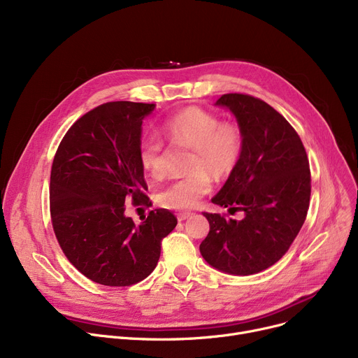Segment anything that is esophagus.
I'll list each match as a JSON object with an SVG mask.
<instances>
[{
  "mask_svg": "<svg viewBox=\"0 0 358 358\" xmlns=\"http://www.w3.org/2000/svg\"><path fill=\"white\" fill-rule=\"evenodd\" d=\"M192 215H193L192 212H178L177 213V219H178V222H182L185 219H189Z\"/></svg>",
  "mask_w": 358,
  "mask_h": 358,
  "instance_id": "esophagus-1",
  "label": "esophagus"
}]
</instances>
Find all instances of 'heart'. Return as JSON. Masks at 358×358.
Returning a JSON list of instances; mask_svg holds the SVG:
<instances>
[{"label": "heart", "mask_w": 358, "mask_h": 358, "mask_svg": "<svg viewBox=\"0 0 358 358\" xmlns=\"http://www.w3.org/2000/svg\"><path fill=\"white\" fill-rule=\"evenodd\" d=\"M161 130L171 142L193 149L189 164L193 173L169 185L157 200L168 209H193L210 192V176L215 180L227 178L238 165L243 149L242 130L235 123H222L213 113L200 107H187L176 113L164 122ZM139 158L150 178H165L162 145L158 141H143Z\"/></svg>", "instance_id": "obj_1"}]
</instances>
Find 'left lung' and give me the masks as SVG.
Segmentation results:
<instances>
[{
  "label": "left lung",
  "mask_w": 358,
  "mask_h": 358,
  "mask_svg": "<svg viewBox=\"0 0 358 358\" xmlns=\"http://www.w3.org/2000/svg\"><path fill=\"white\" fill-rule=\"evenodd\" d=\"M243 135L242 155L212 203L243 212L242 219L203 213L210 231L200 243L213 268L250 275L271 267L290 248L305 223L310 171L305 146L270 104L247 94H224Z\"/></svg>",
  "instance_id": "1"
}]
</instances>
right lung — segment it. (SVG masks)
Masks as SVG:
<instances>
[{
	"label": "right lung",
	"mask_w": 358,
	"mask_h": 358,
	"mask_svg": "<svg viewBox=\"0 0 358 358\" xmlns=\"http://www.w3.org/2000/svg\"><path fill=\"white\" fill-rule=\"evenodd\" d=\"M155 104L113 101L88 111L64 136L50 171L53 231L71 264L103 286L123 287L158 264L177 217L150 210L135 224L124 201L148 204L139 158L142 123Z\"/></svg>",
	"instance_id": "add662e5"
}]
</instances>
